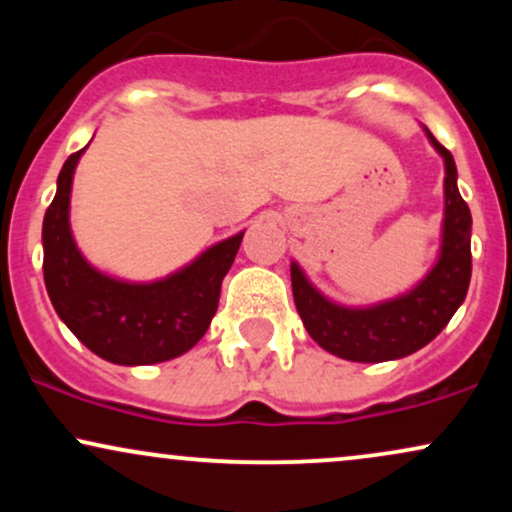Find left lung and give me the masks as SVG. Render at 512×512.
Wrapping results in <instances>:
<instances>
[{
	"label": "left lung",
	"instance_id": "obj_1",
	"mask_svg": "<svg viewBox=\"0 0 512 512\" xmlns=\"http://www.w3.org/2000/svg\"><path fill=\"white\" fill-rule=\"evenodd\" d=\"M445 158L443 250L431 274L407 296L366 310L339 308L322 298L291 264L293 301L305 330L330 354L358 363H380L419 351L436 339L467 296L472 279V214L457 190L452 154L428 132Z\"/></svg>",
	"mask_w": 512,
	"mask_h": 512
}]
</instances>
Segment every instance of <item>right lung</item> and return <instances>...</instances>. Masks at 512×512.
Listing matches in <instances>:
<instances>
[{"mask_svg":"<svg viewBox=\"0 0 512 512\" xmlns=\"http://www.w3.org/2000/svg\"><path fill=\"white\" fill-rule=\"evenodd\" d=\"M79 149L64 161L57 195L43 221L45 289L57 315L96 356L120 366H149L190 351L219 308L221 281L243 233L204 252L156 284H125L86 264L69 231V192Z\"/></svg>","mask_w":512,"mask_h":512,"instance_id":"right-lung-1","label":"right lung"}]
</instances>
